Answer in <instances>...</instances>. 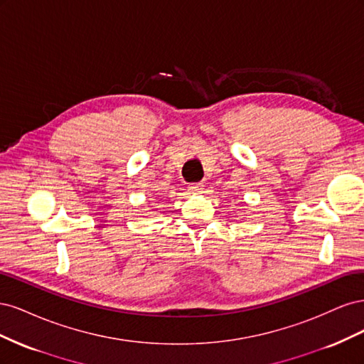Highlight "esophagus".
Wrapping results in <instances>:
<instances>
[{
    "label": "esophagus",
    "mask_w": 364,
    "mask_h": 364,
    "mask_svg": "<svg viewBox=\"0 0 364 364\" xmlns=\"http://www.w3.org/2000/svg\"><path fill=\"white\" fill-rule=\"evenodd\" d=\"M190 190H191L193 193H202L203 183H191V185H190Z\"/></svg>",
    "instance_id": "1"
}]
</instances>
